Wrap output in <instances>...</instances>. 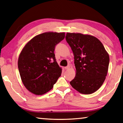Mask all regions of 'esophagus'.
<instances>
[{"mask_svg": "<svg viewBox=\"0 0 123 123\" xmlns=\"http://www.w3.org/2000/svg\"><path fill=\"white\" fill-rule=\"evenodd\" d=\"M64 69H66V70H68V69H70V66H67L66 67H64Z\"/></svg>", "mask_w": 123, "mask_h": 123, "instance_id": "esophagus-1", "label": "esophagus"}]
</instances>
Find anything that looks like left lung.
Returning a JSON list of instances; mask_svg holds the SVG:
<instances>
[{
    "mask_svg": "<svg viewBox=\"0 0 123 123\" xmlns=\"http://www.w3.org/2000/svg\"><path fill=\"white\" fill-rule=\"evenodd\" d=\"M66 39L74 55L76 76L70 84L76 91L90 94L102 86L109 64V54L97 38L67 32Z\"/></svg>",
    "mask_w": 123,
    "mask_h": 123,
    "instance_id": "8db88e82",
    "label": "left lung"
}]
</instances>
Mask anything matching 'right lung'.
Listing matches in <instances>:
<instances>
[{
	"instance_id": "1",
	"label": "right lung",
	"mask_w": 123,
	"mask_h": 123,
	"mask_svg": "<svg viewBox=\"0 0 123 123\" xmlns=\"http://www.w3.org/2000/svg\"><path fill=\"white\" fill-rule=\"evenodd\" d=\"M65 37L64 32H47L31 39L20 54L18 68L25 88L43 95L53 87L62 69L55 59V47Z\"/></svg>"
}]
</instances>
